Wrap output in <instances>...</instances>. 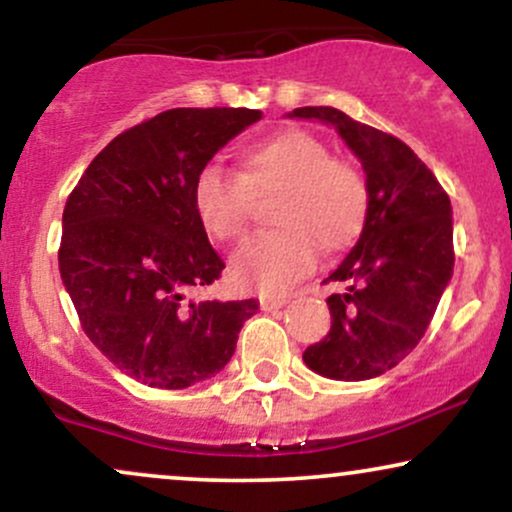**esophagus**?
<instances>
[{
  "label": "esophagus",
  "mask_w": 512,
  "mask_h": 512,
  "mask_svg": "<svg viewBox=\"0 0 512 512\" xmlns=\"http://www.w3.org/2000/svg\"><path fill=\"white\" fill-rule=\"evenodd\" d=\"M286 303H289V298H286V296H264V298H260V308L262 310H279V308H284Z\"/></svg>",
  "instance_id": "obj_1"
}]
</instances>
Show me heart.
Returning <instances> with one entry per match:
<instances>
[{
	"label": "heart",
	"mask_w": 512,
	"mask_h": 512,
	"mask_svg": "<svg viewBox=\"0 0 512 512\" xmlns=\"http://www.w3.org/2000/svg\"><path fill=\"white\" fill-rule=\"evenodd\" d=\"M276 195L272 223L279 228L250 238L231 260L240 289L284 293L313 272L317 245L349 248L368 216V185L361 170L330 156L322 139L284 129L240 154V173L204 166L192 182V209L211 238L240 240L255 199Z\"/></svg>",
	"instance_id": "heart-1"
}]
</instances>
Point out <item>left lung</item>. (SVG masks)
Instances as JSON below:
<instances>
[{
	"mask_svg": "<svg viewBox=\"0 0 512 512\" xmlns=\"http://www.w3.org/2000/svg\"><path fill=\"white\" fill-rule=\"evenodd\" d=\"M337 129L361 158L368 216L354 250L325 281L332 327L303 361L334 380H368L395 368L421 342L455 267L448 192L402 139L327 105L296 108Z\"/></svg>",
	"mask_w": 512,
	"mask_h": 512,
	"instance_id": "8db88e82",
	"label": "left lung"
}]
</instances>
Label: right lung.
Segmentation results:
<instances>
[{"mask_svg":"<svg viewBox=\"0 0 512 512\" xmlns=\"http://www.w3.org/2000/svg\"><path fill=\"white\" fill-rule=\"evenodd\" d=\"M248 108H173L125 129L91 161L62 214L60 274L81 330L122 373L182 390L231 361L260 303L192 301L223 272L192 209V182Z\"/></svg>","mask_w":512,"mask_h":512,"instance_id":"right-lung-1","label":"right lung"}]
</instances>
